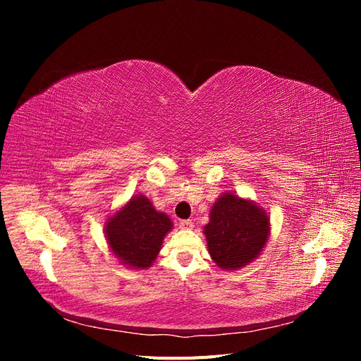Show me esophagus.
<instances>
[{
	"label": "esophagus",
	"instance_id": "1",
	"mask_svg": "<svg viewBox=\"0 0 361 361\" xmlns=\"http://www.w3.org/2000/svg\"><path fill=\"white\" fill-rule=\"evenodd\" d=\"M179 227L183 228V231H190V228L194 227V223H192L191 220H182V221L179 223Z\"/></svg>",
	"mask_w": 361,
	"mask_h": 361
}]
</instances>
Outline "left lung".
Masks as SVG:
<instances>
[{"label": "left lung", "instance_id": "8db88e82", "mask_svg": "<svg viewBox=\"0 0 361 361\" xmlns=\"http://www.w3.org/2000/svg\"><path fill=\"white\" fill-rule=\"evenodd\" d=\"M203 233L216 267L235 271L253 262L264 250L269 238V216L253 200L224 192L212 204Z\"/></svg>", "mask_w": 361, "mask_h": 361}]
</instances>
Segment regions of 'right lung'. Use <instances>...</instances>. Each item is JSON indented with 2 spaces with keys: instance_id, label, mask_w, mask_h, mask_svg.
Masks as SVG:
<instances>
[{
  "instance_id": "right-lung-1",
  "label": "right lung",
  "mask_w": 361,
  "mask_h": 361,
  "mask_svg": "<svg viewBox=\"0 0 361 361\" xmlns=\"http://www.w3.org/2000/svg\"><path fill=\"white\" fill-rule=\"evenodd\" d=\"M173 228L170 218L158 212L145 195H134L105 223V238L120 264L147 269L154 265L164 238Z\"/></svg>"
}]
</instances>
